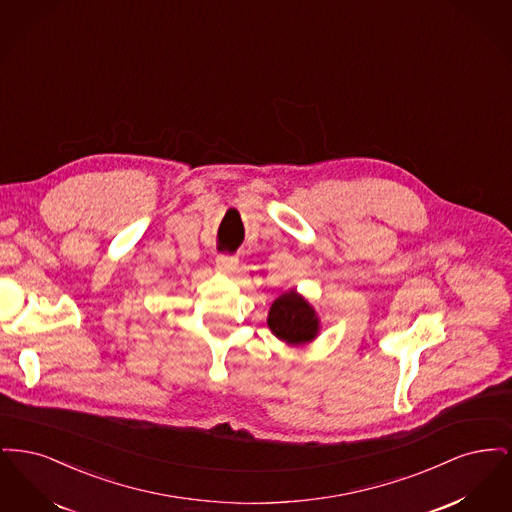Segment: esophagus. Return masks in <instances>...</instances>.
I'll list each match as a JSON object with an SVG mask.
<instances>
[{
    "label": "esophagus",
    "mask_w": 512,
    "mask_h": 512,
    "mask_svg": "<svg viewBox=\"0 0 512 512\" xmlns=\"http://www.w3.org/2000/svg\"><path fill=\"white\" fill-rule=\"evenodd\" d=\"M217 265L226 272H234L238 267V257L236 255H228V253H220L217 257Z\"/></svg>",
    "instance_id": "esophagus-1"
}]
</instances>
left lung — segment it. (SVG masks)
<instances>
[{
    "mask_svg": "<svg viewBox=\"0 0 512 512\" xmlns=\"http://www.w3.org/2000/svg\"><path fill=\"white\" fill-rule=\"evenodd\" d=\"M267 322L272 334L290 345L315 340L320 328L315 309L295 290L282 293L278 299H274Z\"/></svg>",
    "mask_w": 512,
    "mask_h": 512,
    "instance_id": "obj_1",
    "label": "left lung"
}]
</instances>
